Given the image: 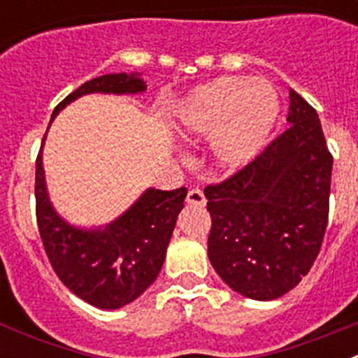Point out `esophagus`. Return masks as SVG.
Segmentation results:
<instances>
[{
	"instance_id": "1",
	"label": "esophagus",
	"mask_w": 358,
	"mask_h": 358,
	"mask_svg": "<svg viewBox=\"0 0 358 358\" xmlns=\"http://www.w3.org/2000/svg\"><path fill=\"white\" fill-rule=\"evenodd\" d=\"M186 202H188L189 206L202 208V206H206V197H204V194H202V189L194 188V189H189V192H188Z\"/></svg>"
}]
</instances>
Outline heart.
<instances>
[{
	"instance_id": "heart-1",
	"label": "heart",
	"mask_w": 358,
	"mask_h": 358,
	"mask_svg": "<svg viewBox=\"0 0 358 358\" xmlns=\"http://www.w3.org/2000/svg\"><path fill=\"white\" fill-rule=\"evenodd\" d=\"M280 115L276 90L264 78L222 77L186 98L177 131L186 138L211 136V159L224 172H238L260 156Z\"/></svg>"
}]
</instances>
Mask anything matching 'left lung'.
<instances>
[{
  "instance_id": "obj_1",
  "label": "left lung",
  "mask_w": 358,
  "mask_h": 358,
  "mask_svg": "<svg viewBox=\"0 0 358 358\" xmlns=\"http://www.w3.org/2000/svg\"><path fill=\"white\" fill-rule=\"evenodd\" d=\"M289 94L290 127L245 169L204 188L211 265L256 301L278 299L308 274L328 224L334 157L314 107Z\"/></svg>"
}]
</instances>
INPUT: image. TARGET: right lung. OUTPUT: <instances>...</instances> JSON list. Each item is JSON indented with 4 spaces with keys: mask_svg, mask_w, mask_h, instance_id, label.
<instances>
[{
    "mask_svg": "<svg viewBox=\"0 0 358 358\" xmlns=\"http://www.w3.org/2000/svg\"><path fill=\"white\" fill-rule=\"evenodd\" d=\"M145 90L141 73L102 75L68 94L53 110L50 125L66 106L84 94H140ZM43 147L36 161V211L53 271L75 296L96 308L116 310L129 305L156 281L188 189L147 188L113 222L98 227L73 226L50 201Z\"/></svg>",
    "mask_w": 358,
    "mask_h": 358,
    "instance_id": "obj_1",
    "label": "right lung"
}]
</instances>
